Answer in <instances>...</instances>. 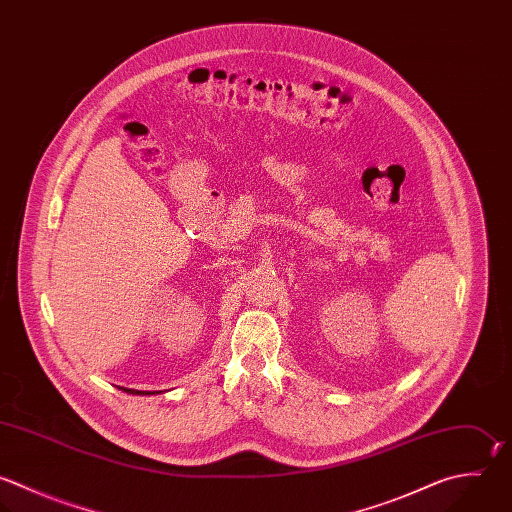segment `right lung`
Instances as JSON below:
<instances>
[{"instance_id":"right-lung-1","label":"right lung","mask_w":512,"mask_h":512,"mask_svg":"<svg viewBox=\"0 0 512 512\" xmlns=\"http://www.w3.org/2000/svg\"><path fill=\"white\" fill-rule=\"evenodd\" d=\"M122 390H126L128 394H154V392H148V390H132V388H122Z\"/></svg>"}]
</instances>
